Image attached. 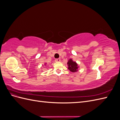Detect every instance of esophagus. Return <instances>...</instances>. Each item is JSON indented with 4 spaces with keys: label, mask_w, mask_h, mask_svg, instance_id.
Segmentation results:
<instances>
[{
    "label": "esophagus",
    "mask_w": 120,
    "mask_h": 120,
    "mask_svg": "<svg viewBox=\"0 0 120 120\" xmlns=\"http://www.w3.org/2000/svg\"><path fill=\"white\" fill-rule=\"evenodd\" d=\"M56 61V62H59V61H60V59H57L55 60Z\"/></svg>",
    "instance_id": "obj_1"
}]
</instances>
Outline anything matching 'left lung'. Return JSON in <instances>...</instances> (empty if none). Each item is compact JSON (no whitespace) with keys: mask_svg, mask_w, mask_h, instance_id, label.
<instances>
[{"mask_svg":"<svg viewBox=\"0 0 120 120\" xmlns=\"http://www.w3.org/2000/svg\"><path fill=\"white\" fill-rule=\"evenodd\" d=\"M68 69L70 71L75 72L76 71H79L78 68H79V66H78V64L75 62V61H73L72 59H70L68 61Z\"/></svg>","mask_w":120,"mask_h":120,"instance_id":"8db88e82","label":"left lung"}]
</instances>
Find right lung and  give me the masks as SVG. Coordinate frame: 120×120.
Segmentation results:
<instances>
[{"label": "right lung", "instance_id": "obj_1", "mask_svg": "<svg viewBox=\"0 0 120 120\" xmlns=\"http://www.w3.org/2000/svg\"><path fill=\"white\" fill-rule=\"evenodd\" d=\"M46 63H45V66H46Z\"/></svg>", "mask_w": 120, "mask_h": 120}]
</instances>
